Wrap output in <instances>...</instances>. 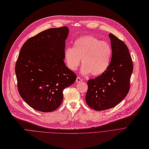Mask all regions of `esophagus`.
Returning a JSON list of instances; mask_svg holds the SVG:
<instances>
[{
    "mask_svg": "<svg viewBox=\"0 0 149 149\" xmlns=\"http://www.w3.org/2000/svg\"><path fill=\"white\" fill-rule=\"evenodd\" d=\"M82 81V78H81V77H77V79H76V82H81V81Z\"/></svg>",
    "mask_w": 149,
    "mask_h": 149,
    "instance_id": "obj_1",
    "label": "esophagus"
}]
</instances>
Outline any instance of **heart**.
Here are the masks:
<instances>
[{"label":"heart","instance_id":"obj_1","mask_svg":"<svg viewBox=\"0 0 149 149\" xmlns=\"http://www.w3.org/2000/svg\"><path fill=\"white\" fill-rule=\"evenodd\" d=\"M111 55L112 49L108 42L93 36H85L74 42L73 48L65 49L64 59L68 68L74 71L82 58L81 72L98 76L109 68Z\"/></svg>","mask_w":149,"mask_h":149}]
</instances>
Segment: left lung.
I'll use <instances>...</instances> for the list:
<instances>
[{
    "instance_id": "1",
    "label": "left lung",
    "mask_w": 149,
    "mask_h": 149,
    "mask_svg": "<svg viewBox=\"0 0 149 149\" xmlns=\"http://www.w3.org/2000/svg\"><path fill=\"white\" fill-rule=\"evenodd\" d=\"M112 57L106 71L87 82V105L96 111L114 107L128 94L133 70L132 59L124 42L110 33Z\"/></svg>"
}]
</instances>
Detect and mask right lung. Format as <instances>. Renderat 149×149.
Returning <instances> with one entry per match:
<instances>
[{
  "instance_id": "add662e5",
  "label": "right lung",
  "mask_w": 149,
  "mask_h": 149,
  "mask_svg": "<svg viewBox=\"0 0 149 149\" xmlns=\"http://www.w3.org/2000/svg\"><path fill=\"white\" fill-rule=\"evenodd\" d=\"M67 26L51 28L28 39L21 48L15 65L17 90L32 109L48 113L63 100V90L77 75L65 65Z\"/></svg>"
}]
</instances>
